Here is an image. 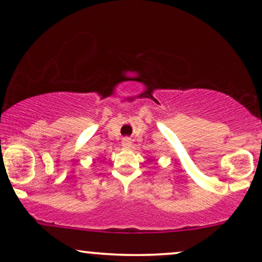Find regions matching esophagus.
Here are the masks:
<instances>
[{"label": "esophagus", "instance_id": "34e87169", "mask_svg": "<svg viewBox=\"0 0 262 262\" xmlns=\"http://www.w3.org/2000/svg\"><path fill=\"white\" fill-rule=\"evenodd\" d=\"M131 144H132L131 138H128V137H124L123 141H121V145H123V148H125V149L130 148Z\"/></svg>", "mask_w": 262, "mask_h": 262}]
</instances>
